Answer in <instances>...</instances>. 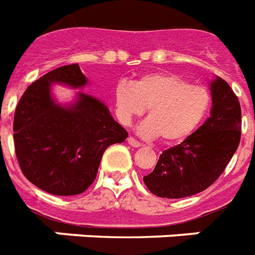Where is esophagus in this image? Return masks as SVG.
<instances>
[{
  "label": "esophagus",
  "instance_id": "34e87169",
  "mask_svg": "<svg viewBox=\"0 0 255 255\" xmlns=\"http://www.w3.org/2000/svg\"><path fill=\"white\" fill-rule=\"evenodd\" d=\"M128 143H129L131 147H140V146H142V143H140V142H138V140L134 139L133 137L128 138Z\"/></svg>",
  "mask_w": 255,
  "mask_h": 255
}]
</instances>
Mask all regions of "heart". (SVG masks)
Wrapping results in <instances>:
<instances>
[{
    "mask_svg": "<svg viewBox=\"0 0 255 255\" xmlns=\"http://www.w3.org/2000/svg\"><path fill=\"white\" fill-rule=\"evenodd\" d=\"M116 105L124 124H129L147 108L148 118L139 126L140 135L162 137L166 143H176L203 125L211 111L212 97L208 89L192 85L179 75L151 72L133 84L120 83Z\"/></svg>",
    "mask_w": 255,
    "mask_h": 255,
    "instance_id": "obj_1",
    "label": "heart"
}]
</instances>
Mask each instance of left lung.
I'll list each match as a JSON object with an SVG mask.
<instances>
[{
  "label": "left lung",
  "mask_w": 255,
  "mask_h": 255,
  "mask_svg": "<svg viewBox=\"0 0 255 255\" xmlns=\"http://www.w3.org/2000/svg\"><path fill=\"white\" fill-rule=\"evenodd\" d=\"M211 117L180 144L160 154L151 174L143 176L150 192L182 199L201 192L217 180L241 138V107L227 81H209Z\"/></svg>",
  "instance_id": "left-lung-1"
}]
</instances>
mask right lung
<instances>
[{
  "label": "right lung",
  "instance_id": "add662e5",
  "mask_svg": "<svg viewBox=\"0 0 255 255\" xmlns=\"http://www.w3.org/2000/svg\"><path fill=\"white\" fill-rule=\"evenodd\" d=\"M54 84H89L79 64L51 71L23 93L14 115V144L21 170L38 188L56 196L83 193L96 179L104 151L122 143L126 130L95 96L76 91L58 103Z\"/></svg>",
  "mask_w": 255,
  "mask_h": 255
}]
</instances>
